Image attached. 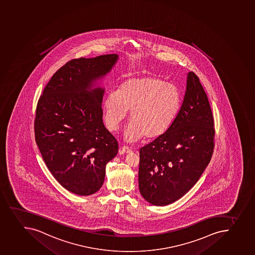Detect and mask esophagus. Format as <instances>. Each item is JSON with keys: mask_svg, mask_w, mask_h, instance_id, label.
I'll return each mask as SVG.
<instances>
[{"mask_svg": "<svg viewBox=\"0 0 255 255\" xmlns=\"http://www.w3.org/2000/svg\"><path fill=\"white\" fill-rule=\"evenodd\" d=\"M122 152L124 153H129L131 152L130 148H128V147H127V146H123L122 147Z\"/></svg>", "mask_w": 255, "mask_h": 255, "instance_id": "1", "label": "esophagus"}]
</instances>
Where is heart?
<instances>
[{
    "label": "heart",
    "mask_w": 255,
    "mask_h": 255,
    "mask_svg": "<svg viewBox=\"0 0 255 255\" xmlns=\"http://www.w3.org/2000/svg\"><path fill=\"white\" fill-rule=\"evenodd\" d=\"M181 104V92L174 83L156 76L128 78L118 92L111 91L106 96L105 122L111 130H117L130 111L126 139L158 138L173 123Z\"/></svg>",
    "instance_id": "b5f03b06"
}]
</instances>
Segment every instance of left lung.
<instances>
[{"label": "left lung", "mask_w": 255, "mask_h": 255, "mask_svg": "<svg viewBox=\"0 0 255 255\" xmlns=\"http://www.w3.org/2000/svg\"><path fill=\"white\" fill-rule=\"evenodd\" d=\"M187 90L174 122L139 150L138 188L154 206L183 197L199 180L213 153L214 119L199 78L187 74Z\"/></svg>", "instance_id": "1"}]
</instances>
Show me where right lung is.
Listing matches in <instances>:
<instances>
[{
    "label": "right lung",
    "instance_id": "add662e5",
    "mask_svg": "<svg viewBox=\"0 0 255 255\" xmlns=\"http://www.w3.org/2000/svg\"><path fill=\"white\" fill-rule=\"evenodd\" d=\"M119 56L73 59L59 68L37 104L34 134L44 163L65 189L79 196L97 192L118 143L102 121L104 88L97 87Z\"/></svg>",
    "mask_w": 255,
    "mask_h": 255
}]
</instances>
